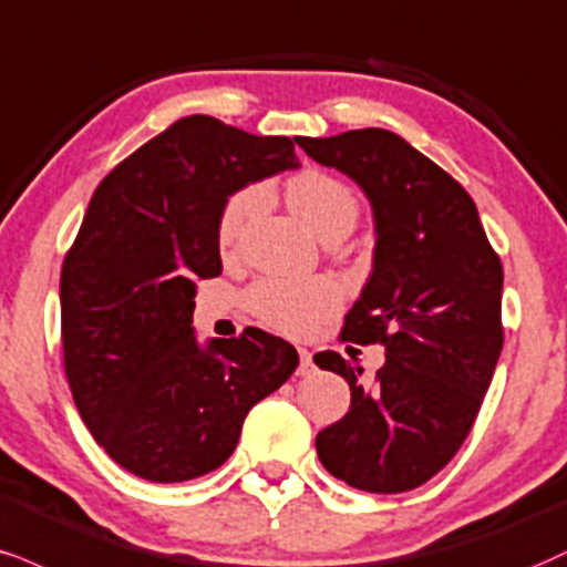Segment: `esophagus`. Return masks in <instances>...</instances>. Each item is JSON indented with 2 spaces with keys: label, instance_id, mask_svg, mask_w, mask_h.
Returning <instances> with one entry per match:
<instances>
[{
  "label": "esophagus",
  "instance_id": "obj_1",
  "mask_svg": "<svg viewBox=\"0 0 567 567\" xmlns=\"http://www.w3.org/2000/svg\"><path fill=\"white\" fill-rule=\"evenodd\" d=\"M298 357H301V364H298V374H311L313 372V359L309 349H298Z\"/></svg>",
  "mask_w": 567,
  "mask_h": 567
}]
</instances>
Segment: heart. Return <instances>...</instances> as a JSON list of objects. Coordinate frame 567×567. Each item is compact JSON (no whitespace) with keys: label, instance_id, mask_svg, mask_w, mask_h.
<instances>
[{"label":"heart","instance_id":"obj_1","mask_svg":"<svg viewBox=\"0 0 567 567\" xmlns=\"http://www.w3.org/2000/svg\"><path fill=\"white\" fill-rule=\"evenodd\" d=\"M288 203L313 235L322 237L336 227H353L359 214L357 197L343 182L322 172H303L288 182ZM264 206L261 187H245L224 203L218 216V245L231 248ZM340 303V290L332 279H258L245 292V306L256 319L285 336H309Z\"/></svg>","mask_w":567,"mask_h":567}]
</instances>
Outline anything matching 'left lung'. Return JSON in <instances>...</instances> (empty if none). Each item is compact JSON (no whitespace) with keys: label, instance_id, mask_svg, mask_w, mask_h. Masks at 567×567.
<instances>
[{"label":"left lung","instance_id":"1","mask_svg":"<svg viewBox=\"0 0 567 567\" xmlns=\"http://www.w3.org/2000/svg\"><path fill=\"white\" fill-rule=\"evenodd\" d=\"M306 155L346 174L372 206V275L343 338L383 343L372 383L336 351L313 357L351 388L343 420L317 435L327 473L370 494L431 481L467 439L502 353V264L460 182L388 128L324 140Z\"/></svg>","mask_w":567,"mask_h":567}]
</instances>
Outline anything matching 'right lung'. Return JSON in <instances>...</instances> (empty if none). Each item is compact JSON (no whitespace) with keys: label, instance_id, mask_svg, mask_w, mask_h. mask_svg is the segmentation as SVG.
I'll return each instance as SVG.
<instances>
[{"label":"right lung","instance_id":"1","mask_svg":"<svg viewBox=\"0 0 567 567\" xmlns=\"http://www.w3.org/2000/svg\"><path fill=\"white\" fill-rule=\"evenodd\" d=\"M288 136L187 115L113 168L60 277L65 374L89 433L153 483L229 460L258 401L296 372L288 340L195 336L197 279L221 275L218 216L237 189L298 168Z\"/></svg>","mask_w":567,"mask_h":567}]
</instances>
